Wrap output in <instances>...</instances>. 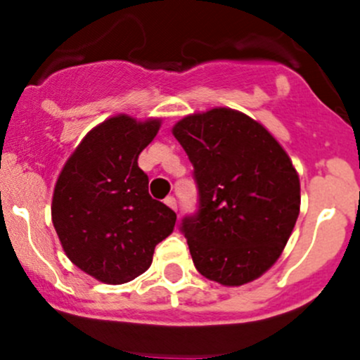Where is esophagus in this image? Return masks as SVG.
I'll list each match as a JSON object with an SVG mask.
<instances>
[{"label":"esophagus","mask_w":360,"mask_h":360,"mask_svg":"<svg viewBox=\"0 0 360 360\" xmlns=\"http://www.w3.org/2000/svg\"><path fill=\"white\" fill-rule=\"evenodd\" d=\"M163 202H165V205H169L172 210H177V202L174 197H167Z\"/></svg>","instance_id":"obj_1"}]
</instances>
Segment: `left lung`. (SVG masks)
I'll return each instance as SVG.
<instances>
[{"label": "left lung", "instance_id": "left-lung-1", "mask_svg": "<svg viewBox=\"0 0 360 360\" xmlns=\"http://www.w3.org/2000/svg\"><path fill=\"white\" fill-rule=\"evenodd\" d=\"M193 163L198 210L181 231L195 268L223 285H244L270 270L300 214V177L259 122L230 108L184 116L174 125Z\"/></svg>", "mask_w": 360, "mask_h": 360}]
</instances>
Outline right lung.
<instances>
[{
  "instance_id": "add662e5",
  "label": "right lung",
  "mask_w": 360,
  "mask_h": 360,
  "mask_svg": "<svg viewBox=\"0 0 360 360\" xmlns=\"http://www.w3.org/2000/svg\"><path fill=\"white\" fill-rule=\"evenodd\" d=\"M162 120L116 115L94 127L59 174L52 223L64 252L104 284H125L150 268L176 212L148 193L137 165Z\"/></svg>"
}]
</instances>
